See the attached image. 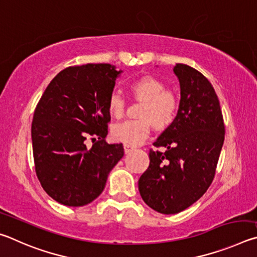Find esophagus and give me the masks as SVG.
Masks as SVG:
<instances>
[{
  "label": "esophagus",
  "instance_id": "esophagus-1",
  "mask_svg": "<svg viewBox=\"0 0 257 257\" xmlns=\"http://www.w3.org/2000/svg\"><path fill=\"white\" fill-rule=\"evenodd\" d=\"M123 149H124V153L128 154V153H130V152H132V151L135 149V147H133L132 145L124 144V145H123Z\"/></svg>",
  "mask_w": 257,
  "mask_h": 257
}]
</instances>
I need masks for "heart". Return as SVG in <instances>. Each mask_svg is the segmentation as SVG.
<instances>
[{
	"instance_id": "heart-1",
	"label": "heart",
	"mask_w": 257,
	"mask_h": 257,
	"mask_svg": "<svg viewBox=\"0 0 257 257\" xmlns=\"http://www.w3.org/2000/svg\"><path fill=\"white\" fill-rule=\"evenodd\" d=\"M129 88L137 97L144 99L141 120H125L112 127L115 141L137 146L150 136L152 121L159 128L167 127L175 120L178 112V99L162 81L152 76L139 77L129 84ZM108 113L120 118L124 111V99L118 93H112L107 101Z\"/></svg>"
}]
</instances>
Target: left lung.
<instances>
[{
    "mask_svg": "<svg viewBox=\"0 0 257 257\" xmlns=\"http://www.w3.org/2000/svg\"><path fill=\"white\" fill-rule=\"evenodd\" d=\"M179 108L150 151V165L138 180L141 196L162 214H176L198 201L212 184L224 142V123L215 90L201 72L177 63Z\"/></svg>",
    "mask_w": 257,
    "mask_h": 257,
    "instance_id": "1",
    "label": "left lung"
}]
</instances>
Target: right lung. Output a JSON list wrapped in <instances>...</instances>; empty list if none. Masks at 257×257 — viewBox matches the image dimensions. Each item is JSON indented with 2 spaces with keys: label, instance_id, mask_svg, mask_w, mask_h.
Listing matches in <instances>:
<instances>
[{
  "label": "right lung",
  "instance_id": "right-lung-1",
  "mask_svg": "<svg viewBox=\"0 0 257 257\" xmlns=\"http://www.w3.org/2000/svg\"><path fill=\"white\" fill-rule=\"evenodd\" d=\"M121 72L108 63L66 68L37 104L32 123L35 170L43 189L60 204L93 202L124 154L122 144L105 141L111 120L107 101ZM89 136L90 149L84 143Z\"/></svg>",
  "mask_w": 257,
  "mask_h": 257
}]
</instances>
